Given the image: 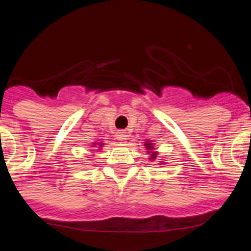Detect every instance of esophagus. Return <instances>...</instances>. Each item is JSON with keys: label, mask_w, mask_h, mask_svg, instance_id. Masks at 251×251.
<instances>
[{"label": "esophagus", "mask_w": 251, "mask_h": 251, "mask_svg": "<svg viewBox=\"0 0 251 251\" xmlns=\"http://www.w3.org/2000/svg\"><path fill=\"white\" fill-rule=\"evenodd\" d=\"M127 136H128L127 132H126V131H124V130L118 131V132H116V135H115L116 140H118V141H120V142L126 141V140H127Z\"/></svg>", "instance_id": "34e87169"}]
</instances>
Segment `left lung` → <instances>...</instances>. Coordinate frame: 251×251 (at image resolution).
Returning <instances> with one entry per match:
<instances>
[{"instance_id": "8db88e82", "label": "left lung", "mask_w": 251, "mask_h": 251, "mask_svg": "<svg viewBox=\"0 0 251 251\" xmlns=\"http://www.w3.org/2000/svg\"><path fill=\"white\" fill-rule=\"evenodd\" d=\"M145 145H146V147H147V149H149V150H152V149H153V147L151 146L152 144H150V142H147V144H145ZM154 154H156V153H154V152H152V156H151L152 158H154Z\"/></svg>"}]
</instances>
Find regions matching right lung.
I'll return each instance as SVG.
<instances>
[{
	"label": "right lung",
	"instance_id": "add662e5",
	"mask_svg": "<svg viewBox=\"0 0 251 251\" xmlns=\"http://www.w3.org/2000/svg\"><path fill=\"white\" fill-rule=\"evenodd\" d=\"M99 146H102V144H99Z\"/></svg>",
	"mask_w": 251,
	"mask_h": 251
}]
</instances>
